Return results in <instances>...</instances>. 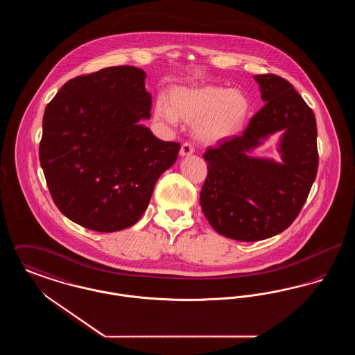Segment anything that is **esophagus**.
Masks as SVG:
<instances>
[{
    "instance_id": "esophagus-1",
    "label": "esophagus",
    "mask_w": 355,
    "mask_h": 355,
    "mask_svg": "<svg viewBox=\"0 0 355 355\" xmlns=\"http://www.w3.org/2000/svg\"><path fill=\"white\" fill-rule=\"evenodd\" d=\"M194 153V149L191 146V144L185 142L182 146H181V150H180V155L181 157H187V155H191Z\"/></svg>"
}]
</instances>
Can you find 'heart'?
<instances>
[{"label":"heart","instance_id":"heart-1","mask_svg":"<svg viewBox=\"0 0 355 355\" xmlns=\"http://www.w3.org/2000/svg\"><path fill=\"white\" fill-rule=\"evenodd\" d=\"M250 112L248 97L236 90L214 85L174 86L166 98L154 105V117L175 126L193 123V135L206 145L223 142L242 129Z\"/></svg>","mask_w":355,"mask_h":355}]
</instances>
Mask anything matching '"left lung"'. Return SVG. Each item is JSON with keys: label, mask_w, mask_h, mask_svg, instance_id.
<instances>
[{"label": "left lung", "mask_w": 355, "mask_h": 355, "mask_svg": "<svg viewBox=\"0 0 355 355\" xmlns=\"http://www.w3.org/2000/svg\"><path fill=\"white\" fill-rule=\"evenodd\" d=\"M265 106L243 135L209 148L200 203L211 227L236 241L277 236L300 214L317 177V123L293 85L275 74L254 76ZM281 131V162L251 153Z\"/></svg>", "instance_id": "1"}]
</instances>
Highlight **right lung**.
<instances>
[{"instance_id":"right-lung-1","label":"right lung","mask_w":355,"mask_h":355,"mask_svg":"<svg viewBox=\"0 0 355 355\" xmlns=\"http://www.w3.org/2000/svg\"><path fill=\"white\" fill-rule=\"evenodd\" d=\"M146 73L112 67L64 85L44 113L40 162L69 220L110 233L133 226L181 145L142 125L150 119Z\"/></svg>"}]
</instances>
